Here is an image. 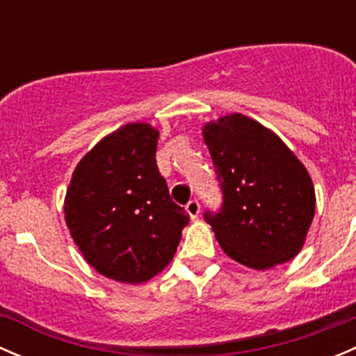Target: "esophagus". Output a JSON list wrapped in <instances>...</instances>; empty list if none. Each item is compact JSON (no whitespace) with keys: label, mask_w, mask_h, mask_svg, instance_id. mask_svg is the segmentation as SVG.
Here are the masks:
<instances>
[{"label":"esophagus","mask_w":356,"mask_h":356,"mask_svg":"<svg viewBox=\"0 0 356 356\" xmlns=\"http://www.w3.org/2000/svg\"><path fill=\"white\" fill-rule=\"evenodd\" d=\"M186 211L189 213V217L196 218L200 215V203L198 200H191L188 204H186Z\"/></svg>","instance_id":"esophagus-1"}]
</instances>
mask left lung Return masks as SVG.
Segmentation results:
<instances>
[{
  "label": "left lung",
  "mask_w": 356,
  "mask_h": 356,
  "mask_svg": "<svg viewBox=\"0 0 356 356\" xmlns=\"http://www.w3.org/2000/svg\"><path fill=\"white\" fill-rule=\"evenodd\" d=\"M220 182V211H207L218 245L250 268L293 260L315 213V189L305 165L270 129L241 113L203 127Z\"/></svg>",
  "instance_id": "8db88e82"
}]
</instances>
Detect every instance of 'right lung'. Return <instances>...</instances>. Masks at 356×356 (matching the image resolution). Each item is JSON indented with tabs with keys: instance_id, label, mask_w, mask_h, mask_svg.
Listing matches in <instances>:
<instances>
[{
	"instance_id": "obj_1",
	"label": "right lung",
	"mask_w": 356,
	"mask_h": 356,
	"mask_svg": "<svg viewBox=\"0 0 356 356\" xmlns=\"http://www.w3.org/2000/svg\"><path fill=\"white\" fill-rule=\"evenodd\" d=\"M156 145L146 122L124 125L86 153L67 188L65 222L84 260L125 284L163 270L189 222L158 170Z\"/></svg>"
}]
</instances>
